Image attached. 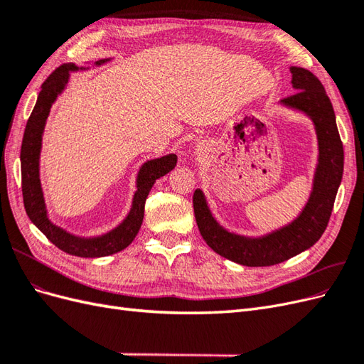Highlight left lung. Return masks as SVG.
I'll list each match as a JSON object with an SVG mask.
<instances>
[{
	"mask_svg": "<svg viewBox=\"0 0 364 364\" xmlns=\"http://www.w3.org/2000/svg\"><path fill=\"white\" fill-rule=\"evenodd\" d=\"M290 73L291 85L297 92L284 98L281 105L305 114L313 121L318 144L313 190L302 213L287 226L253 238L232 234L220 226L209 211L205 194L196 190L193 196L196 222L206 245L218 255L241 266H274L317 243L328 226L343 176V144L323 85L305 68L290 67Z\"/></svg>",
	"mask_w": 364,
	"mask_h": 364,
	"instance_id": "obj_1",
	"label": "left lung"
}]
</instances>
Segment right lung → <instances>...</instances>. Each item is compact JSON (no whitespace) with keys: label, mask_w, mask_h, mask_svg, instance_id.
I'll list each match as a JSON object with an SVG mask.
<instances>
[{"label":"right lung","mask_w":364,"mask_h":364,"mask_svg":"<svg viewBox=\"0 0 364 364\" xmlns=\"http://www.w3.org/2000/svg\"><path fill=\"white\" fill-rule=\"evenodd\" d=\"M109 59L97 60L95 65H102ZM79 67L74 63H63L62 67L54 70L48 79L42 83V90L38 95V102L33 107V112L27 121L23 146H21V181H23V197L24 208L28 218L41 232L46 235L54 246L74 257L82 258H100L117 253L126 249L134 238L144 218L146 199L156 179L162 178L176 167L178 156L165 155L158 159L147 161L139 168L136 178V193L132 202L130 213L115 229L107 234L92 238L75 237L67 230L53 225L47 215V206L43 200V193L39 179V155L42 147V134L46 127V121L50 114L51 105L58 95L65 90L70 73L77 71ZM85 70V68H80Z\"/></svg>","instance_id":"1"}]
</instances>
